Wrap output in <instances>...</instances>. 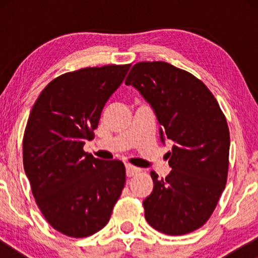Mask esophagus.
<instances>
[{
    "instance_id": "1",
    "label": "esophagus",
    "mask_w": 258,
    "mask_h": 258,
    "mask_svg": "<svg viewBox=\"0 0 258 258\" xmlns=\"http://www.w3.org/2000/svg\"><path fill=\"white\" fill-rule=\"evenodd\" d=\"M140 171L139 168L134 167V165H130V164H126L125 165V174L128 177H132V176H135L137 172Z\"/></svg>"
}]
</instances>
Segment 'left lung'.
Listing matches in <instances>:
<instances>
[{
	"label": "left lung",
	"mask_w": 258,
	"mask_h": 258,
	"mask_svg": "<svg viewBox=\"0 0 258 258\" xmlns=\"http://www.w3.org/2000/svg\"><path fill=\"white\" fill-rule=\"evenodd\" d=\"M150 104L160 139L174 142L167 153L172 170L143 201L144 216L157 231L184 235L202 227L225 188L230 137L223 112L195 76L167 62H140L125 79Z\"/></svg>",
	"instance_id": "left-lung-1"
}]
</instances>
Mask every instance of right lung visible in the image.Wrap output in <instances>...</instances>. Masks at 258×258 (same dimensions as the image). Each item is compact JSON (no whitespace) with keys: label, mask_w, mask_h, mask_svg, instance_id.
I'll return each mask as SVG.
<instances>
[{"label":"right lung","mask_w":258,"mask_h":258,"mask_svg":"<svg viewBox=\"0 0 258 258\" xmlns=\"http://www.w3.org/2000/svg\"><path fill=\"white\" fill-rule=\"evenodd\" d=\"M130 68L104 66L52 80L37 97L23 137V167L48 223L70 237L101 230L125 183L121 161L83 150Z\"/></svg>","instance_id":"right-lung-1"}]
</instances>
